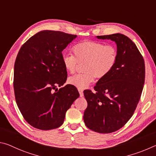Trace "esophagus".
<instances>
[{
	"mask_svg": "<svg viewBox=\"0 0 156 156\" xmlns=\"http://www.w3.org/2000/svg\"><path fill=\"white\" fill-rule=\"evenodd\" d=\"M79 92H80V97H83V90H80V89H79Z\"/></svg>",
	"mask_w": 156,
	"mask_h": 156,
	"instance_id": "esophagus-1",
	"label": "esophagus"
}]
</instances>
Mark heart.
<instances>
[{
    "label": "heart",
    "mask_w": 156,
    "mask_h": 156,
    "mask_svg": "<svg viewBox=\"0 0 156 156\" xmlns=\"http://www.w3.org/2000/svg\"><path fill=\"white\" fill-rule=\"evenodd\" d=\"M73 55H65L62 64L66 70L73 73L78 63H85L83 74L74 75L68 79V83L76 88H86L96 77L102 80L110 74L118 61L119 53L116 46L104 44L85 41L76 44L73 47Z\"/></svg>",
    "instance_id": "b5f03b06"
}]
</instances>
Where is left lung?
<instances>
[{
  "instance_id": "left-lung-1",
  "label": "left lung",
  "mask_w": 156,
  "mask_h": 156,
  "mask_svg": "<svg viewBox=\"0 0 156 156\" xmlns=\"http://www.w3.org/2000/svg\"><path fill=\"white\" fill-rule=\"evenodd\" d=\"M97 37L115 42L119 57L112 72L97 81L96 93L89 90L83 92L88 103L83 121L90 129L108 133L121 129L133 114L143 92L145 66L137 46L126 35Z\"/></svg>"
}]
</instances>
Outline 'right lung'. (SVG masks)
<instances>
[{
  "instance_id": "1",
  "label": "right lung",
  "mask_w": 156,
  "mask_h": 156,
  "mask_svg": "<svg viewBox=\"0 0 156 156\" xmlns=\"http://www.w3.org/2000/svg\"><path fill=\"white\" fill-rule=\"evenodd\" d=\"M76 35L44 30L21 46L14 64L16 101L25 121L42 130L56 129L64 122L66 112L80 97L75 86H63L67 71L62 51Z\"/></svg>"
}]
</instances>
